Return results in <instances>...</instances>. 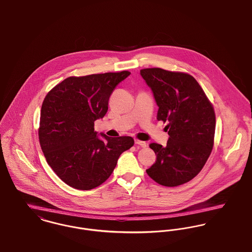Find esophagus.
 <instances>
[{
    "label": "esophagus",
    "mask_w": 252,
    "mask_h": 252,
    "mask_svg": "<svg viewBox=\"0 0 252 252\" xmlns=\"http://www.w3.org/2000/svg\"><path fill=\"white\" fill-rule=\"evenodd\" d=\"M135 144L136 145L141 146L142 148H146V147H147V143H146V142H144V141H140V140H138V139H135Z\"/></svg>",
    "instance_id": "obj_1"
}]
</instances>
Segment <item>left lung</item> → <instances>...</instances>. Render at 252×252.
Wrapping results in <instances>:
<instances>
[{
    "label": "left lung",
    "mask_w": 252,
    "mask_h": 252,
    "mask_svg": "<svg viewBox=\"0 0 252 252\" xmlns=\"http://www.w3.org/2000/svg\"><path fill=\"white\" fill-rule=\"evenodd\" d=\"M158 105L157 120L168 122L167 146L152 143L155 164L146 172L160 185L174 187L193 179L214 146L213 105L191 75L161 68L140 71Z\"/></svg>",
    "instance_id": "left-lung-1"
}]
</instances>
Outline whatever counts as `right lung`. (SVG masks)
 Instances as JSON below:
<instances>
[{
	"label": "right lung",
	"mask_w": 252,
	"mask_h": 252,
	"mask_svg": "<svg viewBox=\"0 0 252 252\" xmlns=\"http://www.w3.org/2000/svg\"><path fill=\"white\" fill-rule=\"evenodd\" d=\"M128 71L70 77L55 86L41 107L38 136L46 160L58 177L78 190L102 184L118 159L134 145L129 136L111 138L94 128L103 118L117 85Z\"/></svg>",
	"instance_id": "add662e5"
}]
</instances>
